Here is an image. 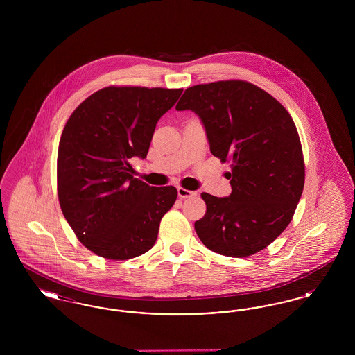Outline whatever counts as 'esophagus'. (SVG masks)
Returning <instances> with one entry per match:
<instances>
[{
    "instance_id": "obj_1",
    "label": "esophagus",
    "mask_w": 355,
    "mask_h": 355,
    "mask_svg": "<svg viewBox=\"0 0 355 355\" xmlns=\"http://www.w3.org/2000/svg\"><path fill=\"white\" fill-rule=\"evenodd\" d=\"M178 197L180 198H182V200H185V198H191V197H194L197 193L196 191H191V190H187L185 187H182V186H178Z\"/></svg>"
}]
</instances>
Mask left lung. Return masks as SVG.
Listing matches in <instances>:
<instances>
[{"instance_id":"1","label":"left lung","mask_w":355,"mask_h":355,"mask_svg":"<svg viewBox=\"0 0 355 355\" xmlns=\"http://www.w3.org/2000/svg\"><path fill=\"white\" fill-rule=\"evenodd\" d=\"M202 119L210 152L232 162V194L202 193L194 227L214 253L245 258L268 248L293 220L304 185L302 145L285 106L242 80L187 87L175 106Z\"/></svg>"}]
</instances>
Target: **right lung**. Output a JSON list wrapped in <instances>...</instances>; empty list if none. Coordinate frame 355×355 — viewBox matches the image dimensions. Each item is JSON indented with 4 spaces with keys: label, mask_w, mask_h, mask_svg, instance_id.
<instances>
[{
    "label": "right lung",
    "mask_w": 355,
    "mask_h": 355,
    "mask_svg": "<svg viewBox=\"0 0 355 355\" xmlns=\"http://www.w3.org/2000/svg\"><path fill=\"white\" fill-rule=\"evenodd\" d=\"M182 89L106 86L71 113L57 155V193L64 217L86 249L123 261L152 249L174 186L133 177L130 159L145 158L161 119Z\"/></svg>",
    "instance_id": "right-lung-1"
}]
</instances>
